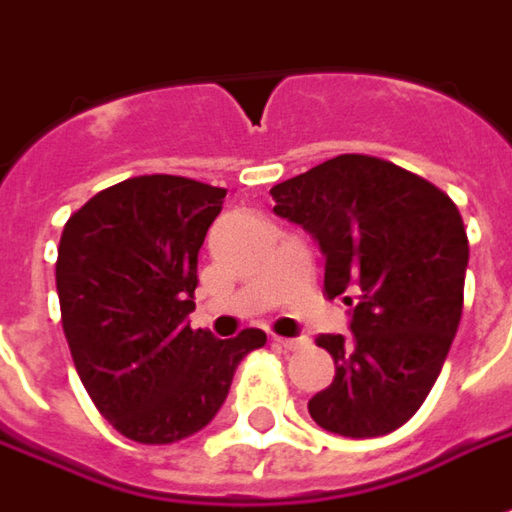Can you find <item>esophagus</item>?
Masks as SVG:
<instances>
[{
  "mask_svg": "<svg viewBox=\"0 0 512 512\" xmlns=\"http://www.w3.org/2000/svg\"><path fill=\"white\" fill-rule=\"evenodd\" d=\"M274 343L283 345V348H289V351H297V348H303V345H309L306 337H272Z\"/></svg>",
  "mask_w": 512,
  "mask_h": 512,
  "instance_id": "obj_1",
  "label": "esophagus"
}]
</instances>
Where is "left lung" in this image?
Returning a JSON list of instances; mask_svg holds the SVG:
<instances>
[{"instance_id":"8db88e82","label":"left lung","mask_w":512,"mask_h":512,"mask_svg":"<svg viewBox=\"0 0 512 512\" xmlns=\"http://www.w3.org/2000/svg\"><path fill=\"white\" fill-rule=\"evenodd\" d=\"M272 198L320 243L328 297L345 291L354 306L348 337H317L337 371L309 399L311 419L351 439L397 431L431 394L462 320L467 232L456 203L371 155L323 161L272 186Z\"/></svg>"}]
</instances>
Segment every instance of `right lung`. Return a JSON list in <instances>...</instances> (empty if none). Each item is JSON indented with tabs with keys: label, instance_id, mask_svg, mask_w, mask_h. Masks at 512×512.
Returning <instances> with one entry per match:
<instances>
[{
	"label": "right lung",
	"instance_id": "1",
	"mask_svg": "<svg viewBox=\"0 0 512 512\" xmlns=\"http://www.w3.org/2000/svg\"><path fill=\"white\" fill-rule=\"evenodd\" d=\"M226 189L181 175L107 186L64 223L56 260L62 326L98 414L141 445H169L218 414L238 362L266 345L192 331L198 252Z\"/></svg>",
	"mask_w": 512,
	"mask_h": 512
}]
</instances>
